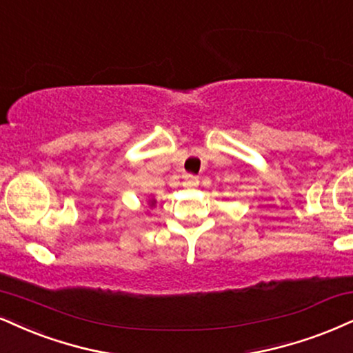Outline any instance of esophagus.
Returning <instances> with one entry per match:
<instances>
[{
    "mask_svg": "<svg viewBox=\"0 0 353 353\" xmlns=\"http://www.w3.org/2000/svg\"><path fill=\"white\" fill-rule=\"evenodd\" d=\"M198 185V178L194 175H186V181H185V186H188V188H193V186Z\"/></svg>",
    "mask_w": 353,
    "mask_h": 353,
    "instance_id": "esophagus-1",
    "label": "esophagus"
}]
</instances>
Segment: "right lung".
<instances>
[{"label": "right lung", "instance_id": "right-lung-1", "mask_svg": "<svg viewBox=\"0 0 353 353\" xmlns=\"http://www.w3.org/2000/svg\"><path fill=\"white\" fill-rule=\"evenodd\" d=\"M152 206H154V203H152Z\"/></svg>", "mask_w": 353, "mask_h": 353}]
</instances>
